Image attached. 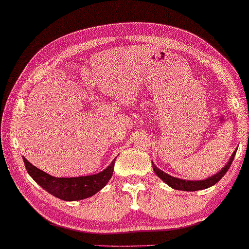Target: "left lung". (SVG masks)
Instances as JSON below:
<instances>
[{"mask_svg": "<svg viewBox=\"0 0 249 249\" xmlns=\"http://www.w3.org/2000/svg\"><path fill=\"white\" fill-rule=\"evenodd\" d=\"M237 149L238 148L234 149V152L232 153V155H231L229 161H228L227 164L224 165L219 172L203 180H185V179L176 178V177L170 176L164 171H162V170H160L153 162H152V165H153V170H154L155 175L158 176L160 179H162V181H164L166 185L171 187V188L177 189V190H183V192H196V190H203V189L209 188V187H212L215 185L217 181H220L221 178L226 175L227 171L231 166V163L233 161Z\"/></svg>", "mask_w": 249, "mask_h": 249, "instance_id": "8db88e82", "label": "left lung"}]
</instances>
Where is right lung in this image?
I'll use <instances>...</instances> for the list:
<instances>
[{"label":"right lung","instance_id":"add662e5","mask_svg":"<svg viewBox=\"0 0 249 249\" xmlns=\"http://www.w3.org/2000/svg\"><path fill=\"white\" fill-rule=\"evenodd\" d=\"M115 159L103 171L96 175L77 177V178H55L34 166L25 158H23V163L29 176L47 193L55 196L56 198L67 202H74V200L88 198L107 186L113 175Z\"/></svg>","mask_w":249,"mask_h":249}]
</instances>
